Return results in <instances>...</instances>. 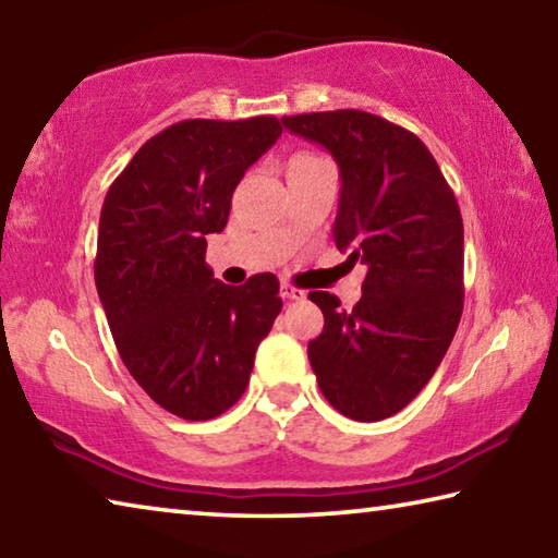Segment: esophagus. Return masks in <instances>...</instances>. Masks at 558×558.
Wrapping results in <instances>:
<instances>
[{
	"mask_svg": "<svg viewBox=\"0 0 558 558\" xmlns=\"http://www.w3.org/2000/svg\"><path fill=\"white\" fill-rule=\"evenodd\" d=\"M280 295L286 298V300H302V298H305V290L290 286V282H282V286H280Z\"/></svg>",
	"mask_w": 558,
	"mask_h": 558,
	"instance_id": "34e87169",
	"label": "esophagus"
}]
</instances>
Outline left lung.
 <instances>
[{"label": "left lung", "instance_id": "1", "mask_svg": "<svg viewBox=\"0 0 558 558\" xmlns=\"http://www.w3.org/2000/svg\"><path fill=\"white\" fill-rule=\"evenodd\" d=\"M282 125L327 147L342 189L332 239L362 260V298L310 292L325 315L307 344L319 391L352 421L405 409L436 374L462 315V216L428 147L364 110L286 116Z\"/></svg>", "mask_w": 558, "mask_h": 558}]
</instances>
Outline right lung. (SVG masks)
I'll use <instances>...</instances> for the list:
<instances>
[{
    "label": "right lung",
    "instance_id": "obj_1",
    "mask_svg": "<svg viewBox=\"0 0 558 558\" xmlns=\"http://www.w3.org/2000/svg\"><path fill=\"white\" fill-rule=\"evenodd\" d=\"M280 120H182L137 149L100 211L96 288L122 364L184 421L241 399L256 349L280 315V282L258 272L223 286L206 266L233 189L280 137Z\"/></svg>",
    "mask_w": 558,
    "mask_h": 558
}]
</instances>
